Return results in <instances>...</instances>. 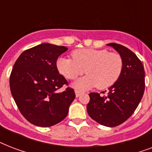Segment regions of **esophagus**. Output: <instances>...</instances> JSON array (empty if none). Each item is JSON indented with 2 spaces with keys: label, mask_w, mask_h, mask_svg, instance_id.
<instances>
[{
  "label": "esophagus",
  "mask_w": 152,
  "mask_h": 152,
  "mask_svg": "<svg viewBox=\"0 0 152 152\" xmlns=\"http://www.w3.org/2000/svg\"><path fill=\"white\" fill-rule=\"evenodd\" d=\"M75 93H76V97H79V96H80V95L82 94V92H81V91H77V90L75 91Z\"/></svg>",
  "instance_id": "esophagus-1"
}]
</instances>
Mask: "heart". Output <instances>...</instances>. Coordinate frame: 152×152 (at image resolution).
I'll return each mask as SVG.
<instances>
[{
  "label": "heart",
  "mask_w": 152,
  "mask_h": 152,
  "mask_svg": "<svg viewBox=\"0 0 152 152\" xmlns=\"http://www.w3.org/2000/svg\"><path fill=\"white\" fill-rule=\"evenodd\" d=\"M72 59L59 57L57 68L61 75L75 80L86 72L88 74L73 83L76 89L83 91L96 87L106 89L120 77L123 61L120 54L107 50L80 49L72 53Z\"/></svg>",
  "instance_id": "1"
}]
</instances>
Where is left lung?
<instances>
[{
  "label": "left lung",
  "mask_w": 152,
  "mask_h": 152,
  "mask_svg": "<svg viewBox=\"0 0 152 152\" xmlns=\"http://www.w3.org/2000/svg\"><path fill=\"white\" fill-rule=\"evenodd\" d=\"M107 45L121 55L122 72L116 83L109 88L107 95H100L96 92L89 94L90 102L87 111L88 115L100 125L115 127L125 122L137 108L145 89V72L140 60L129 49L117 43Z\"/></svg>",
  "instance_id": "obj_1"
}]
</instances>
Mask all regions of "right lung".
<instances>
[{
  "label": "right lung",
  "mask_w": 152,
  "mask_h": 152,
  "mask_svg": "<svg viewBox=\"0 0 152 152\" xmlns=\"http://www.w3.org/2000/svg\"><path fill=\"white\" fill-rule=\"evenodd\" d=\"M65 46L42 43L20 55L9 78L11 93L22 115L30 123L50 127L66 118L76 98L72 88L59 74L57 60Z\"/></svg>",
  "instance_id": "obj_1"
}]
</instances>
